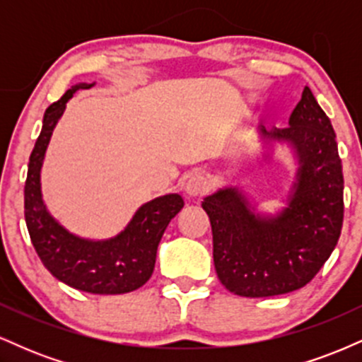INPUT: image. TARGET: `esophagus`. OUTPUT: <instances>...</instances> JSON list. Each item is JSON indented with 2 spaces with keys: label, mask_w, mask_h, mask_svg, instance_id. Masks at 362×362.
<instances>
[{
  "label": "esophagus",
  "mask_w": 362,
  "mask_h": 362,
  "mask_svg": "<svg viewBox=\"0 0 362 362\" xmlns=\"http://www.w3.org/2000/svg\"><path fill=\"white\" fill-rule=\"evenodd\" d=\"M209 190V178L204 173H194L189 177L185 184V192L190 197H199V195H204Z\"/></svg>",
  "instance_id": "esophagus-1"
}]
</instances>
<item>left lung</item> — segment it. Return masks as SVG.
Returning <instances> with one entry per match:
<instances>
[{"label":"left lung","instance_id":"8db88e82","mask_svg":"<svg viewBox=\"0 0 362 362\" xmlns=\"http://www.w3.org/2000/svg\"><path fill=\"white\" fill-rule=\"evenodd\" d=\"M262 132L296 149L300 170L288 207L277 218H259L235 189L202 202L213 228L216 274L224 288L245 298L277 296L308 284L334 252L344 223L335 132L308 86L288 127Z\"/></svg>","mask_w":362,"mask_h":362}]
</instances>
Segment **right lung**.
<instances>
[{"instance_id":"add662e5","label":"right lung","mask_w":362,"mask_h":362,"mask_svg":"<svg viewBox=\"0 0 362 362\" xmlns=\"http://www.w3.org/2000/svg\"><path fill=\"white\" fill-rule=\"evenodd\" d=\"M71 86L44 114L40 136L28 161L25 182V221L37 255L56 279L91 294H124L141 288L151 277L156 250L170 219L184 207L178 194L158 197L141 206L122 233L105 242H90L64 230L45 209L40 194V167L66 102L78 88Z\"/></svg>"}]
</instances>
